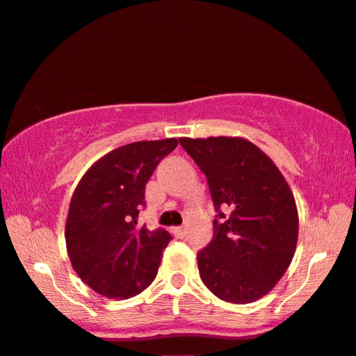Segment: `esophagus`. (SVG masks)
Here are the masks:
<instances>
[{"instance_id":"obj_1","label":"esophagus","mask_w":356,"mask_h":356,"mask_svg":"<svg viewBox=\"0 0 356 356\" xmlns=\"http://www.w3.org/2000/svg\"><path fill=\"white\" fill-rule=\"evenodd\" d=\"M173 232L178 238H184L186 235H188V230H186V227H175Z\"/></svg>"}]
</instances>
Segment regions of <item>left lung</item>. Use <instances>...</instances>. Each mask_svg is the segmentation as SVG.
Returning <instances> with one entry per match:
<instances>
[{
  "label": "left lung",
  "mask_w": 356,
  "mask_h": 356,
  "mask_svg": "<svg viewBox=\"0 0 356 356\" xmlns=\"http://www.w3.org/2000/svg\"><path fill=\"white\" fill-rule=\"evenodd\" d=\"M205 173L216 208L213 240L197 254L203 284L227 302L260 300L293 259L298 209L275 162L241 137L179 138Z\"/></svg>",
  "instance_id": "left-lung-1"
}]
</instances>
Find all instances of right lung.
I'll use <instances>...</instances> for the list:
<instances>
[{
	"mask_svg": "<svg viewBox=\"0 0 356 356\" xmlns=\"http://www.w3.org/2000/svg\"><path fill=\"white\" fill-rule=\"evenodd\" d=\"M177 145V138L124 145L96 161L79 181L64 236L72 268L95 292L126 300L154 281L172 236L138 227L137 218L145 186Z\"/></svg>",
	"mask_w": 356,
	"mask_h": 356,
	"instance_id": "1",
	"label": "right lung"
}]
</instances>
